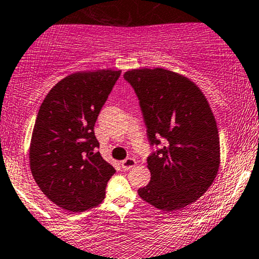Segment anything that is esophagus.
<instances>
[{
  "mask_svg": "<svg viewBox=\"0 0 259 259\" xmlns=\"http://www.w3.org/2000/svg\"><path fill=\"white\" fill-rule=\"evenodd\" d=\"M135 165H136V160L132 158H127L122 161V168L124 171H127V169L133 168Z\"/></svg>",
  "mask_w": 259,
  "mask_h": 259,
  "instance_id": "obj_1",
  "label": "esophagus"
}]
</instances>
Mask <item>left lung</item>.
<instances>
[{
    "mask_svg": "<svg viewBox=\"0 0 259 259\" xmlns=\"http://www.w3.org/2000/svg\"><path fill=\"white\" fill-rule=\"evenodd\" d=\"M142 110L150 145V182L139 196L160 210L172 211L201 197L217 178L220 139L217 120L203 92L184 75L163 68L124 73Z\"/></svg>",
    "mask_w": 259,
    "mask_h": 259,
    "instance_id": "8db88e82",
    "label": "left lung"
}]
</instances>
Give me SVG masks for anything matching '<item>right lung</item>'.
<instances>
[{
  "label": "right lung",
  "mask_w": 259,
  "mask_h": 259,
  "mask_svg": "<svg viewBox=\"0 0 259 259\" xmlns=\"http://www.w3.org/2000/svg\"><path fill=\"white\" fill-rule=\"evenodd\" d=\"M120 70L78 71L42 100L32 133L29 167L47 197L68 211L100 204L116 172L96 149L94 124Z\"/></svg>",
  "instance_id": "1"
}]
</instances>
